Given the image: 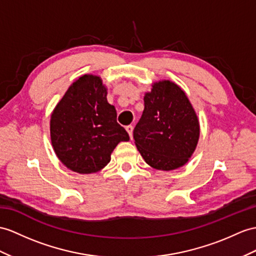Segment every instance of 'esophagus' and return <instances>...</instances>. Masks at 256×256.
<instances>
[{
	"mask_svg": "<svg viewBox=\"0 0 256 256\" xmlns=\"http://www.w3.org/2000/svg\"><path fill=\"white\" fill-rule=\"evenodd\" d=\"M126 130H127V132L129 134L130 139H132V132H134V127L132 126V124H129V126H127V127H126Z\"/></svg>",
	"mask_w": 256,
	"mask_h": 256,
	"instance_id": "34e87169",
	"label": "esophagus"
}]
</instances>
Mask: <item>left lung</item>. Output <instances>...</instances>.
<instances>
[{
	"mask_svg": "<svg viewBox=\"0 0 256 256\" xmlns=\"http://www.w3.org/2000/svg\"><path fill=\"white\" fill-rule=\"evenodd\" d=\"M134 130L136 146L154 170L170 172L188 163L200 138V122L189 98L170 80L152 84Z\"/></svg>",
	"mask_w": 256,
	"mask_h": 256,
	"instance_id": "obj_1",
	"label": "left lung"
}]
</instances>
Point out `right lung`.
Here are the masks:
<instances>
[{"label":"right lung","instance_id":"right-lung-1","mask_svg":"<svg viewBox=\"0 0 256 256\" xmlns=\"http://www.w3.org/2000/svg\"><path fill=\"white\" fill-rule=\"evenodd\" d=\"M106 96L101 77L86 74L74 81L54 108L50 120L51 143L68 170L100 172L110 163L118 143L129 141Z\"/></svg>","mask_w":256,"mask_h":256}]
</instances>
